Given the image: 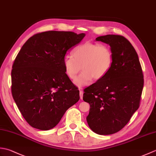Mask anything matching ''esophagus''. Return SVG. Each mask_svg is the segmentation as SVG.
<instances>
[{
	"label": "esophagus",
	"mask_w": 156,
	"mask_h": 156,
	"mask_svg": "<svg viewBox=\"0 0 156 156\" xmlns=\"http://www.w3.org/2000/svg\"><path fill=\"white\" fill-rule=\"evenodd\" d=\"M79 90H80V98L81 99H82V98H83V91H82V88H80L79 89Z\"/></svg>",
	"instance_id": "obj_1"
}]
</instances>
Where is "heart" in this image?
<instances>
[{"label": "heart", "mask_w": 156, "mask_h": 156, "mask_svg": "<svg viewBox=\"0 0 156 156\" xmlns=\"http://www.w3.org/2000/svg\"><path fill=\"white\" fill-rule=\"evenodd\" d=\"M73 57L66 55L63 59L65 73L73 80L82 69L74 83L79 87L87 86L92 79L100 80L110 70L112 64V53L107 45L87 41L76 47Z\"/></svg>", "instance_id": "1"}]
</instances>
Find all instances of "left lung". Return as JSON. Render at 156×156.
<instances>
[{
	"instance_id": "8db88e82",
	"label": "left lung",
	"mask_w": 156,
	"mask_h": 156,
	"mask_svg": "<svg viewBox=\"0 0 156 156\" xmlns=\"http://www.w3.org/2000/svg\"><path fill=\"white\" fill-rule=\"evenodd\" d=\"M96 41L110 46L113 59L106 76L84 89L83 100L90 107L89 127L98 135H111L123 128L140 107L144 75L137 52L127 39L107 35Z\"/></svg>"
}]
</instances>
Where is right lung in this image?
Segmentation results:
<instances>
[{"mask_svg":"<svg viewBox=\"0 0 156 156\" xmlns=\"http://www.w3.org/2000/svg\"><path fill=\"white\" fill-rule=\"evenodd\" d=\"M85 34L49 31L35 34L16 55L11 72L12 94L31 127L47 131L60 121L80 99L79 90L65 73L63 59Z\"/></svg>","mask_w":156,"mask_h":156,"instance_id":"obj_1","label":"right lung"}]
</instances>
